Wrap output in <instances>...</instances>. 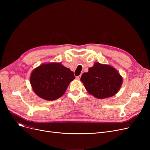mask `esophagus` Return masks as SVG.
Wrapping results in <instances>:
<instances>
[{"label": "esophagus", "instance_id": "esophagus-1", "mask_svg": "<svg viewBox=\"0 0 150 150\" xmlns=\"http://www.w3.org/2000/svg\"><path fill=\"white\" fill-rule=\"evenodd\" d=\"M80 77H81V75H79V76H76V78L77 80H80Z\"/></svg>", "mask_w": 150, "mask_h": 150}]
</instances>
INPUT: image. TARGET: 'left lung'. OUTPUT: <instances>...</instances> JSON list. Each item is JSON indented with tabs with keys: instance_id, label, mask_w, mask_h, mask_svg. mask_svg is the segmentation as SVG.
Segmentation results:
<instances>
[{
	"instance_id": "1",
	"label": "left lung",
	"mask_w": 150,
	"mask_h": 150,
	"mask_svg": "<svg viewBox=\"0 0 150 150\" xmlns=\"http://www.w3.org/2000/svg\"><path fill=\"white\" fill-rule=\"evenodd\" d=\"M81 81L87 91L97 98L114 96L119 91L123 78L112 66L96 62L88 72L82 74Z\"/></svg>"
}]
</instances>
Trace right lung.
Segmentation results:
<instances>
[{
    "mask_svg": "<svg viewBox=\"0 0 150 150\" xmlns=\"http://www.w3.org/2000/svg\"><path fill=\"white\" fill-rule=\"evenodd\" d=\"M75 79L74 72L60 62L42 64L35 69L30 84L37 96L44 100H54L64 94L69 83Z\"/></svg>",
    "mask_w": 150,
    "mask_h": 150,
    "instance_id": "1",
    "label": "right lung"
}]
</instances>
